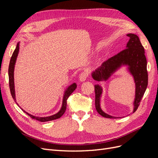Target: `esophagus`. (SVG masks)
<instances>
[{
    "label": "esophagus",
    "instance_id": "1",
    "mask_svg": "<svg viewBox=\"0 0 158 158\" xmlns=\"http://www.w3.org/2000/svg\"><path fill=\"white\" fill-rule=\"evenodd\" d=\"M88 78V73L85 72H83L81 73L79 76V80L80 82H84V81L87 79Z\"/></svg>",
    "mask_w": 158,
    "mask_h": 158
}]
</instances>
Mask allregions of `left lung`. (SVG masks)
I'll list each match as a JSON object with an SVG mask.
<instances>
[{
    "mask_svg": "<svg viewBox=\"0 0 158 158\" xmlns=\"http://www.w3.org/2000/svg\"><path fill=\"white\" fill-rule=\"evenodd\" d=\"M129 40L125 49L105 61L92 73V78L98 82L107 81L122 66H127L128 70L133 76L135 83V98L134 101L133 113L136 111L144 95L148 85L147 60L144 55V49L141 44L139 37L134 33L127 35ZM95 87V109L100 115L109 118H116L117 117L105 113L101 108V97L103 89L101 85L96 84Z\"/></svg>",
    "mask_w": 158,
    "mask_h": 158,
    "instance_id": "1",
    "label": "left lung"
}]
</instances>
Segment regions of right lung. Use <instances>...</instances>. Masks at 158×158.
<instances>
[{
	"mask_svg": "<svg viewBox=\"0 0 158 158\" xmlns=\"http://www.w3.org/2000/svg\"><path fill=\"white\" fill-rule=\"evenodd\" d=\"M19 49H20V42H18L17 44L15 50H14L13 54L12 55V57L10 59V64H9V67H8V77H9V86H10V93L12 95V97L14 99V102H16V103L18 106V104L16 102V96H15V89H14V66H15V64H16V59L17 56L18 55L19 52ZM77 85H76V83H73V84H71L70 85L66 88V89L65 90L64 94V96H63V103H62V107L60 109V111L55 114H52L51 116H49V117H35L33 116L31 114H29L28 113H27L26 111H25L23 109H22L20 106L22 111L26 113V114H27V115H29L31 118L33 119H35V120H37L41 122H47V121H52L55 120V119H57L59 118L64 113L66 109V100L69 98V97L71 95V94L73 93L74 91L76 89Z\"/></svg>",
	"mask_w": 158,
	"mask_h": 158,
	"instance_id": "right-lung-1",
	"label": "right lung"
}]
</instances>
